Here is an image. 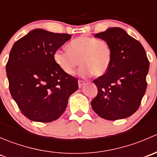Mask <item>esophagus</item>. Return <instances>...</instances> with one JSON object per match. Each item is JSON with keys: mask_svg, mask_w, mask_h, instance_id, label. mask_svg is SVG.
Masks as SVG:
<instances>
[{"mask_svg": "<svg viewBox=\"0 0 157 157\" xmlns=\"http://www.w3.org/2000/svg\"><path fill=\"white\" fill-rule=\"evenodd\" d=\"M84 84V81H83V80H78V86L79 87H80L81 86H83V85Z\"/></svg>", "mask_w": 157, "mask_h": 157, "instance_id": "1", "label": "esophagus"}]
</instances>
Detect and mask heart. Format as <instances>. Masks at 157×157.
Wrapping results in <instances>:
<instances>
[{
    "instance_id": "obj_1",
    "label": "heart",
    "mask_w": 157,
    "mask_h": 157,
    "mask_svg": "<svg viewBox=\"0 0 157 157\" xmlns=\"http://www.w3.org/2000/svg\"><path fill=\"white\" fill-rule=\"evenodd\" d=\"M67 50L58 49L54 54L56 64L66 74L72 75L80 66V75L86 77L93 74L102 77L110 68L113 51L109 42L88 36H80L67 44Z\"/></svg>"
}]
</instances>
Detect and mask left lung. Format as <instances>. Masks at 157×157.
Here are the masks:
<instances>
[{"label":"left lung","instance_id":"obj_1","mask_svg":"<svg viewBox=\"0 0 157 157\" xmlns=\"http://www.w3.org/2000/svg\"><path fill=\"white\" fill-rule=\"evenodd\" d=\"M95 37L109 42L113 51L110 68L93 80L98 89L92 100L93 111L110 121L131 116L140 107L146 92L150 62L139 41L119 27L97 33Z\"/></svg>","mask_w":157,"mask_h":157}]
</instances>
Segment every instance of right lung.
I'll return each mask as SVG.
<instances>
[{"label":"right lung","mask_w":157,"mask_h":157,"mask_svg":"<svg viewBox=\"0 0 157 157\" xmlns=\"http://www.w3.org/2000/svg\"><path fill=\"white\" fill-rule=\"evenodd\" d=\"M71 38L66 33L36 29L14 43L6 71L9 89L23 115L32 121L51 122L65 111L78 89L77 79L66 74L54 54Z\"/></svg>","instance_id":"obj_1"}]
</instances>
